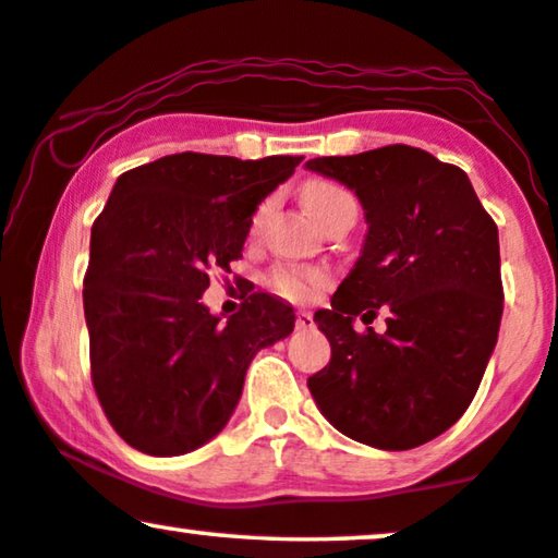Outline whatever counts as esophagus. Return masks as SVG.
Returning <instances> with one entry per match:
<instances>
[{"label":"esophagus","instance_id":"34e87169","mask_svg":"<svg viewBox=\"0 0 558 558\" xmlns=\"http://www.w3.org/2000/svg\"><path fill=\"white\" fill-rule=\"evenodd\" d=\"M312 327H315V317H312V312L307 310L296 312V330H312Z\"/></svg>","mask_w":558,"mask_h":558}]
</instances>
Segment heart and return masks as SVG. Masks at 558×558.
Returning <instances> with one entry per match:
<instances>
[{
	"label": "heart",
	"mask_w": 558,
	"mask_h": 558,
	"mask_svg": "<svg viewBox=\"0 0 558 558\" xmlns=\"http://www.w3.org/2000/svg\"><path fill=\"white\" fill-rule=\"evenodd\" d=\"M342 197H350L345 190L338 185H330V182H312V185L304 190V203H307L310 213L315 218L323 216V213L330 208L332 203L342 201ZM271 201H264L258 205L254 218H251V233H258L266 223L271 213ZM330 284V274L325 269H300V266H281L271 274V287L274 292L284 300L292 302H307L317 294V289Z\"/></svg>",
	"instance_id": "b5f03b06"
}]
</instances>
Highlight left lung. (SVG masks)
<instances>
[{
    "label": "left lung",
    "mask_w": 558,
    "mask_h": 558,
    "mask_svg": "<svg viewBox=\"0 0 558 558\" xmlns=\"http://www.w3.org/2000/svg\"><path fill=\"white\" fill-rule=\"evenodd\" d=\"M307 170L348 185L365 210V243L315 323L332 355L307 386L327 422L378 449L439 437L475 399L498 342V226L460 167L391 144ZM389 310L387 332L357 333Z\"/></svg>",
    "instance_id": "obj_1"
}]
</instances>
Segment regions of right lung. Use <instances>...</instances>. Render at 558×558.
I'll return each instance as SVG.
<instances>
[{"mask_svg":"<svg viewBox=\"0 0 558 558\" xmlns=\"http://www.w3.org/2000/svg\"><path fill=\"white\" fill-rule=\"evenodd\" d=\"M300 162L182 151L113 185L90 228L83 312L98 401L140 452L174 457L210 441L254 355L294 330V310L266 292L248 294L228 323L201 296L208 271L241 258L256 205Z\"/></svg>","mask_w":558,"mask_h":558,"instance_id":"add662e5","label":"right lung"}]
</instances>
